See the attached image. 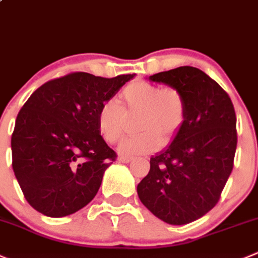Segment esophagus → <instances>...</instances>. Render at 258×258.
Returning <instances> with one entry per match:
<instances>
[{"mask_svg":"<svg viewBox=\"0 0 258 258\" xmlns=\"http://www.w3.org/2000/svg\"><path fill=\"white\" fill-rule=\"evenodd\" d=\"M118 161L127 164V162L132 161V157H130V156H118Z\"/></svg>","mask_w":258,"mask_h":258,"instance_id":"1","label":"esophagus"}]
</instances>
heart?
I'll return each mask as SVG.
<instances>
[{
	"label": "heart",
	"mask_w": 258,
	"mask_h": 258,
	"mask_svg": "<svg viewBox=\"0 0 258 258\" xmlns=\"http://www.w3.org/2000/svg\"><path fill=\"white\" fill-rule=\"evenodd\" d=\"M119 103L108 99L101 104L97 113V127L104 141L116 144L124 134L128 118L136 119L140 134L127 137L119 145L126 155L149 154L174 141L187 117L184 96L177 89L161 87L136 79L119 93Z\"/></svg>",
	"instance_id": "b5f03b06"
}]
</instances>
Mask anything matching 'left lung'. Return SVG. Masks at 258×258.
<instances>
[{"label": "left lung", "mask_w": 258, "mask_h": 258, "mask_svg": "<svg viewBox=\"0 0 258 258\" xmlns=\"http://www.w3.org/2000/svg\"><path fill=\"white\" fill-rule=\"evenodd\" d=\"M181 92L185 126L165 150L150 159V171L137 185L141 203L174 226L194 222L216 207L233 169L236 112L228 94L194 67L149 77Z\"/></svg>", "instance_id": "1"}]
</instances>
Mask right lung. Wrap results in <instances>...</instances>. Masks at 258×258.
<instances>
[{
	"instance_id": "add662e5",
	"label": "right lung",
	"mask_w": 258,
	"mask_h": 258,
	"mask_svg": "<svg viewBox=\"0 0 258 258\" xmlns=\"http://www.w3.org/2000/svg\"><path fill=\"white\" fill-rule=\"evenodd\" d=\"M135 74L102 78L77 72L42 84L19 112L12 169L27 203L44 216L73 214L96 197L116 152L97 113Z\"/></svg>"
}]
</instances>
